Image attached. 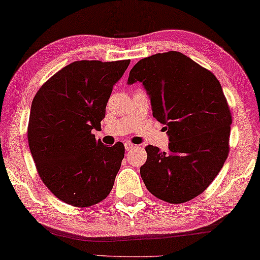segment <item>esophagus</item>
Returning a JSON list of instances; mask_svg holds the SVG:
<instances>
[{"label": "esophagus", "instance_id": "1", "mask_svg": "<svg viewBox=\"0 0 260 260\" xmlns=\"http://www.w3.org/2000/svg\"><path fill=\"white\" fill-rule=\"evenodd\" d=\"M125 148L126 150H132L133 148H135V145H133L132 142H125Z\"/></svg>", "mask_w": 260, "mask_h": 260}]
</instances>
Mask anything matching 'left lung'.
I'll return each mask as SVG.
<instances>
[{
	"label": "left lung",
	"mask_w": 260,
	"mask_h": 260,
	"mask_svg": "<svg viewBox=\"0 0 260 260\" xmlns=\"http://www.w3.org/2000/svg\"><path fill=\"white\" fill-rule=\"evenodd\" d=\"M137 81L169 137L168 153L146 147L143 183L166 202H188L215 180L229 154L232 119L222 86L214 73L177 51L139 60L128 77V84Z\"/></svg>",
	"instance_id": "8db88e82"
}]
</instances>
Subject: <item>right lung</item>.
Listing matches in <instances>:
<instances>
[{
	"label": "right lung",
	"instance_id": "1",
	"mask_svg": "<svg viewBox=\"0 0 260 260\" xmlns=\"http://www.w3.org/2000/svg\"><path fill=\"white\" fill-rule=\"evenodd\" d=\"M129 59L78 60L42 85L31 104L28 141L38 175L63 202L85 208L105 200L125 155L95 140L114 84Z\"/></svg>",
	"mask_w": 260,
	"mask_h": 260
}]
</instances>
